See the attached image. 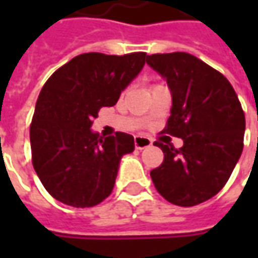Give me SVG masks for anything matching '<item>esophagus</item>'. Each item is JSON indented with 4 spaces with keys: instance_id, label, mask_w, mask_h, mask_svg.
I'll use <instances>...</instances> for the list:
<instances>
[{
    "instance_id": "34e87169",
    "label": "esophagus",
    "mask_w": 258,
    "mask_h": 258,
    "mask_svg": "<svg viewBox=\"0 0 258 258\" xmlns=\"http://www.w3.org/2000/svg\"><path fill=\"white\" fill-rule=\"evenodd\" d=\"M152 145V141L146 136H135V148L136 149H145Z\"/></svg>"
}]
</instances>
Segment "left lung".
I'll return each mask as SVG.
<instances>
[{
	"mask_svg": "<svg viewBox=\"0 0 258 258\" xmlns=\"http://www.w3.org/2000/svg\"><path fill=\"white\" fill-rule=\"evenodd\" d=\"M146 63L171 89V116L162 134L181 138L182 148L155 142L164 162L151 171L166 201L192 207L220 192L244 146L245 116L231 83L195 55L175 51L148 55Z\"/></svg>",
	"mask_w": 258,
	"mask_h": 258,
	"instance_id": "left-lung-1",
	"label": "left lung"
}]
</instances>
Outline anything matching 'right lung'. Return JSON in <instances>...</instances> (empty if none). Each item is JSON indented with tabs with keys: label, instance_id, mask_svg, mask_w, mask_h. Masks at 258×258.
Returning <instances> with one entry per match:
<instances>
[{
	"label": "right lung",
	"instance_id": "obj_1",
	"mask_svg": "<svg viewBox=\"0 0 258 258\" xmlns=\"http://www.w3.org/2000/svg\"><path fill=\"white\" fill-rule=\"evenodd\" d=\"M144 51L85 53L57 69L43 86L30 124L31 159L47 192L76 208L100 204L113 191L120 158L134 136L102 138L90 131L102 107L114 106L142 70Z\"/></svg>",
	"mask_w": 258,
	"mask_h": 258
}]
</instances>
